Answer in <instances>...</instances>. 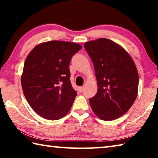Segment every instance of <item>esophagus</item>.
Wrapping results in <instances>:
<instances>
[{"instance_id":"obj_1","label":"esophagus","mask_w":158,"mask_h":158,"mask_svg":"<svg viewBox=\"0 0 158 158\" xmlns=\"http://www.w3.org/2000/svg\"><path fill=\"white\" fill-rule=\"evenodd\" d=\"M83 89H84V87H79V90L80 92H82L83 91Z\"/></svg>"}]
</instances>
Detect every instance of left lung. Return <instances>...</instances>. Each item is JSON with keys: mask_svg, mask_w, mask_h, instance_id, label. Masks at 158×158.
<instances>
[{"mask_svg": "<svg viewBox=\"0 0 158 158\" xmlns=\"http://www.w3.org/2000/svg\"><path fill=\"white\" fill-rule=\"evenodd\" d=\"M84 48L98 85L97 94L89 99L92 110L103 120L118 118L137 98L139 77L134 61L121 46L106 38L85 42Z\"/></svg>", "mask_w": 158, "mask_h": 158, "instance_id": "8db88e82", "label": "left lung"}]
</instances>
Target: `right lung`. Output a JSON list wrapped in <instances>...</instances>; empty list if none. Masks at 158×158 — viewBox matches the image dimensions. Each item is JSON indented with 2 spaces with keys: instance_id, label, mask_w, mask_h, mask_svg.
Returning <instances> with one entry per match:
<instances>
[{
  "instance_id": "obj_1",
  "label": "right lung",
  "mask_w": 158,
  "mask_h": 158,
  "mask_svg": "<svg viewBox=\"0 0 158 158\" xmlns=\"http://www.w3.org/2000/svg\"><path fill=\"white\" fill-rule=\"evenodd\" d=\"M82 46L75 42L48 41L37 45L24 61L21 84L35 112L55 120L69 113L77 96L70 82L71 58Z\"/></svg>"
}]
</instances>
